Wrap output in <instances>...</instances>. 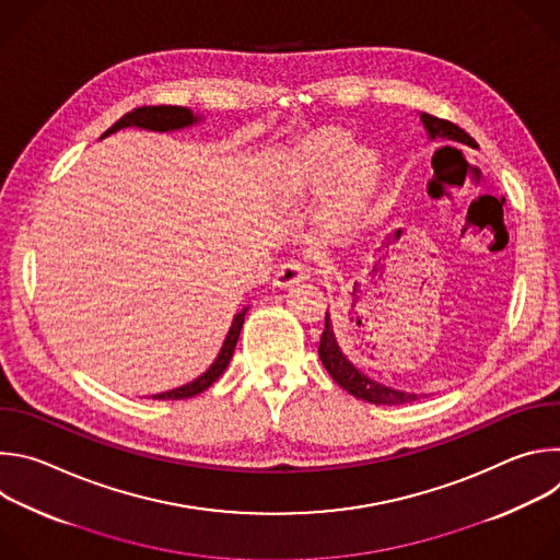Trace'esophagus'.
I'll return each mask as SVG.
<instances>
[{"instance_id": "1", "label": "esophagus", "mask_w": 560, "mask_h": 560, "mask_svg": "<svg viewBox=\"0 0 560 560\" xmlns=\"http://www.w3.org/2000/svg\"><path fill=\"white\" fill-rule=\"evenodd\" d=\"M307 279V268L299 261H285L277 275H275V285L277 288H294L299 285L301 281Z\"/></svg>"}]
</instances>
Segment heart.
Segmentation results:
<instances>
[{
  "instance_id": "1",
  "label": "heart",
  "mask_w": 560,
  "mask_h": 560,
  "mask_svg": "<svg viewBox=\"0 0 560 560\" xmlns=\"http://www.w3.org/2000/svg\"><path fill=\"white\" fill-rule=\"evenodd\" d=\"M299 184L322 192L335 186L326 214L335 228L363 212L381 179V156L372 148H354V139L341 130L318 135L301 154Z\"/></svg>"
}]
</instances>
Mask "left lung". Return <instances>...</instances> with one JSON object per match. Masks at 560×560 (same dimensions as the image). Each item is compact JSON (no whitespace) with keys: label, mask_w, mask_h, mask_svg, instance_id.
Here are the masks:
<instances>
[{"label":"left lung","mask_w":560,"mask_h":560,"mask_svg":"<svg viewBox=\"0 0 560 560\" xmlns=\"http://www.w3.org/2000/svg\"><path fill=\"white\" fill-rule=\"evenodd\" d=\"M421 121H423V128H425L430 141H450V143L478 148V143L463 128H458L452 121L432 117L428 113H421ZM318 357H322V363L328 370V374L346 392H350L357 398H363V401H368V404H374V406H404V404H412L419 398V394H415V392L387 387V385L370 378L368 374H363L341 350V343L337 339L330 312H326V328H324V335H322V343H318Z\"/></svg>","instance_id":"obj_1"}]
</instances>
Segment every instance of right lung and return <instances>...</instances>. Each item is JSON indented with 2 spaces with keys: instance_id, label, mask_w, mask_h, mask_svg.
<instances>
[{
  "instance_id": "add662e5",
  "label": "right lung",
  "mask_w": 560,
  "mask_h": 560,
  "mask_svg": "<svg viewBox=\"0 0 560 560\" xmlns=\"http://www.w3.org/2000/svg\"><path fill=\"white\" fill-rule=\"evenodd\" d=\"M199 121H201V115H195L190 108H184V106H143V108H135L132 113L124 115L117 124H113L102 135V139L121 130V128H141V130H150V132H175V130L190 128ZM246 312H248V305L242 312L234 314L232 326H230V330L223 339V346H221L217 359L212 361V365L203 374H199L195 381H190L182 387H175V389H168V392H162V394H154L152 398H162V401L171 398V401H175V398H190V396H197L203 389H208L223 374V370L228 368V363L232 359V352H234L236 341H238V332H242V328H244Z\"/></svg>"
}]
</instances>
